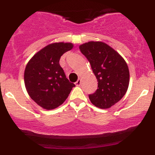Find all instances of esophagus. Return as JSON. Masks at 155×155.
Returning a JSON list of instances; mask_svg holds the SVG:
<instances>
[{
	"label": "esophagus",
	"instance_id": "obj_1",
	"mask_svg": "<svg viewBox=\"0 0 155 155\" xmlns=\"http://www.w3.org/2000/svg\"><path fill=\"white\" fill-rule=\"evenodd\" d=\"M80 85H81V79H79L77 81H76V85H77V86H79Z\"/></svg>",
	"mask_w": 155,
	"mask_h": 155
}]
</instances>
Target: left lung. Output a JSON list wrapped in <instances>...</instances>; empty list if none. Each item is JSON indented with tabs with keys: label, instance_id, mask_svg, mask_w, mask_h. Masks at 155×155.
Masks as SVG:
<instances>
[{
	"label": "left lung",
	"instance_id": "obj_1",
	"mask_svg": "<svg viewBox=\"0 0 155 155\" xmlns=\"http://www.w3.org/2000/svg\"><path fill=\"white\" fill-rule=\"evenodd\" d=\"M81 52L90 62L98 82L96 91L89 94L92 104L108 109L118 103L127 91L130 73L124 59L103 42L91 41L79 46Z\"/></svg>",
	"mask_w": 155,
	"mask_h": 155
}]
</instances>
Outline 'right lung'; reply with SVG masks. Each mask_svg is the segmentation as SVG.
Listing matches in <instances>:
<instances>
[{
  "mask_svg": "<svg viewBox=\"0 0 155 155\" xmlns=\"http://www.w3.org/2000/svg\"><path fill=\"white\" fill-rule=\"evenodd\" d=\"M73 47L71 43H51L36 53L26 65V90L31 99L43 109L58 107L75 87L59 64L62 54Z\"/></svg>",
  "mask_w": 155,
  "mask_h": 155,
  "instance_id": "obj_1",
  "label": "right lung"
}]
</instances>
